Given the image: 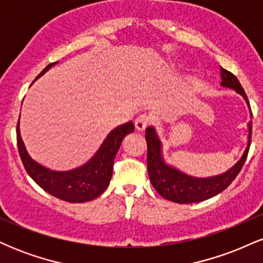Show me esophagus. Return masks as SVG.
<instances>
[{
    "mask_svg": "<svg viewBox=\"0 0 263 263\" xmlns=\"http://www.w3.org/2000/svg\"><path fill=\"white\" fill-rule=\"evenodd\" d=\"M149 122H151L149 115L142 114L137 117V119H136L135 126H136V128L138 129V131H143V129L149 125Z\"/></svg>",
    "mask_w": 263,
    "mask_h": 263,
    "instance_id": "1",
    "label": "esophagus"
}]
</instances>
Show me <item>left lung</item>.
I'll return each instance as SVG.
<instances>
[{"label": "left lung", "instance_id": "left-lung-1", "mask_svg": "<svg viewBox=\"0 0 263 263\" xmlns=\"http://www.w3.org/2000/svg\"><path fill=\"white\" fill-rule=\"evenodd\" d=\"M221 85L234 89L235 91L245 98L247 96L241 86L240 81L234 74L221 68ZM250 105V104H249ZM252 116V111H251ZM252 135V122H249V143L243 152L242 157L240 158L236 164L221 176H216L213 178H193L182 173V172L168 167L163 162L161 156V142L157 137L155 128L148 127L146 129V141H147V170L151 183L155 186V189L167 200L174 201L179 204H190L199 203V201L206 200V199L215 197L222 190H225L232 183V180L237 177L240 171L242 170V165L249 155L250 144H251Z\"/></svg>", "mask_w": 263, "mask_h": 263}]
</instances>
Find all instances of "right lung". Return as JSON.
I'll list each match as a JSON object with an SVG mask.
<instances>
[{
  "label": "right lung",
  "mask_w": 263,
  "mask_h": 263,
  "mask_svg": "<svg viewBox=\"0 0 263 263\" xmlns=\"http://www.w3.org/2000/svg\"><path fill=\"white\" fill-rule=\"evenodd\" d=\"M55 63L45 66L37 78L43 75ZM134 129L135 126L132 122L119 126L110 132L100 149L83 167L69 172H54L42 167L28 156L25 143L21 138L18 122L16 129L18 152L27 173L42 189L68 203H85L98 198L108 186L112 177L114 161L117 151L125 136L134 132Z\"/></svg>",
  "instance_id": "add662e5"
}]
</instances>
